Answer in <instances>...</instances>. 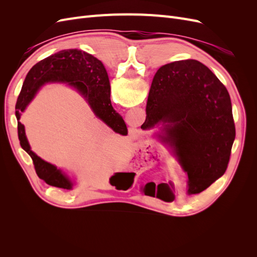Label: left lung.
<instances>
[{
  "label": "left lung",
  "instance_id": "1",
  "mask_svg": "<svg viewBox=\"0 0 257 257\" xmlns=\"http://www.w3.org/2000/svg\"><path fill=\"white\" fill-rule=\"evenodd\" d=\"M143 130L162 124L161 142L169 144L189 180L185 193L198 194L227 168L236 130L227 89L196 60L177 61L155 73Z\"/></svg>",
  "mask_w": 257,
  "mask_h": 257
}]
</instances>
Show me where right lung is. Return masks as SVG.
Returning a JSON list of instances; mask_svg holds the SVG:
<instances>
[{"mask_svg":"<svg viewBox=\"0 0 257 257\" xmlns=\"http://www.w3.org/2000/svg\"><path fill=\"white\" fill-rule=\"evenodd\" d=\"M65 82L87 99L93 112L116 133L127 134L122 116L115 112L110 100V83L102 62L92 54L78 49L62 50L42 60L28 73L16 103L20 146L33 160L37 176L56 188L71 190L73 183L56 166L45 162L31 150L20 115L46 82Z\"/></svg>","mask_w":257,"mask_h":257,"instance_id":"right-lung-1","label":"right lung"}]
</instances>
